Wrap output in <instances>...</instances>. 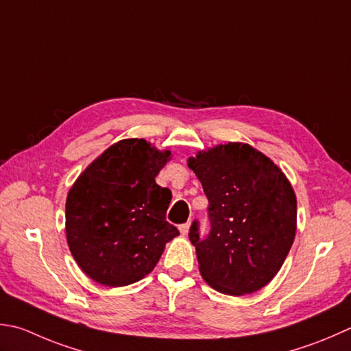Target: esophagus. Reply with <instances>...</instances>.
<instances>
[{
  "instance_id": "34e87169",
  "label": "esophagus",
  "mask_w": 351,
  "mask_h": 351,
  "mask_svg": "<svg viewBox=\"0 0 351 351\" xmlns=\"http://www.w3.org/2000/svg\"><path fill=\"white\" fill-rule=\"evenodd\" d=\"M180 231H181V234H182V236H187V234H189V231H190V223L187 222V223H182V225H180Z\"/></svg>"
}]
</instances>
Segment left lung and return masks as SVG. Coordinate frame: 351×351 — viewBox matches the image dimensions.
<instances>
[{
	"instance_id": "left-lung-1",
	"label": "left lung",
	"mask_w": 351,
	"mask_h": 351,
	"mask_svg": "<svg viewBox=\"0 0 351 351\" xmlns=\"http://www.w3.org/2000/svg\"><path fill=\"white\" fill-rule=\"evenodd\" d=\"M208 197L211 231L190 230L199 272L213 289L242 297L277 276L297 231V196L269 156L246 143L217 144L187 160Z\"/></svg>"
}]
</instances>
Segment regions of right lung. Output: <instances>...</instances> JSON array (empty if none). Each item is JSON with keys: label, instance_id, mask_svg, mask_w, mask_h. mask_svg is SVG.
I'll list each match as a JSON object with an SVG mask.
<instances>
[{"label": "right lung", "instance_id": "1", "mask_svg": "<svg viewBox=\"0 0 351 351\" xmlns=\"http://www.w3.org/2000/svg\"><path fill=\"white\" fill-rule=\"evenodd\" d=\"M171 160L144 138L109 146L82 171L65 204L66 243L95 283L120 287L154 271L166 243L180 236L166 221L171 191L155 178Z\"/></svg>", "mask_w": 351, "mask_h": 351}]
</instances>
